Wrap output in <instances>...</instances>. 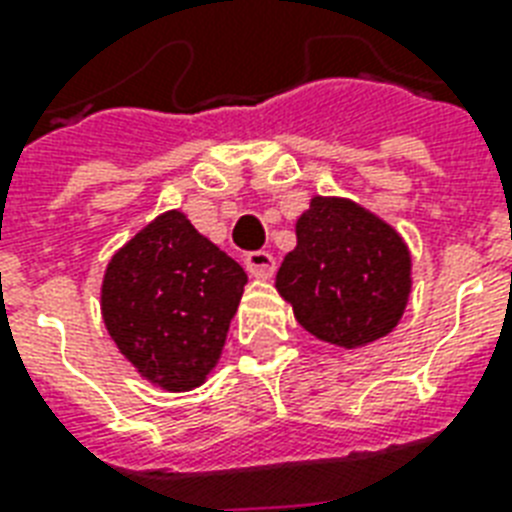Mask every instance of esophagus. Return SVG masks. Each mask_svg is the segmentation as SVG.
<instances>
[{
  "label": "esophagus",
  "instance_id": "esophagus-1",
  "mask_svg": "<svg viewBox=\"0 0 512 512\" xmlns=\"http://www.w3.org/2000/svg\"><path fill=\"white\" fill-rule=\"evenodd\" d=\"M244 265H247V271L255 276V279H271L273 271H276V260L273 255L263 252V249H257V252H249L244 257Z\"/></svg>",
  "mask_w": 512,
  "mask_h": 512
}]
</instances>
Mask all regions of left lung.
<instances>
[{
	"label": "left lung",
	"instance_id": "left-lung-1",
	"mask_svg": "<svg viewBox=\"0 0 512 512\" xmlns=\"http://www.w3.org/2000/svg\"><path fill=\"white\" fill-rule=\"evenodd\" d=\"M295 236L276 289L305 332L356 350L396 329L412 295V255L393 225L353 199L313 196Z\"/></svg>",
	"mask_w": 512,
	"mask_h": 512
}]
</instances>
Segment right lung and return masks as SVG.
I'll use <instances>...</instances> for the list:
<instances>
[{"mask_svg": "<svg viewBox=\"0 0 512 512\" xmlns=\"http://www.w3.org/2000/svg\"><path fill=\"white\" fill-rule=\"evenodd\" d=\"M247 273L180 209L140 228L108 260L100 313L143 380L170 393L199 388L223 356Z\"/></svg>", "mask_w": 512, "mask_h": 512, "instance_id": "add662e5", "label": "right lung"}]
</instances>
